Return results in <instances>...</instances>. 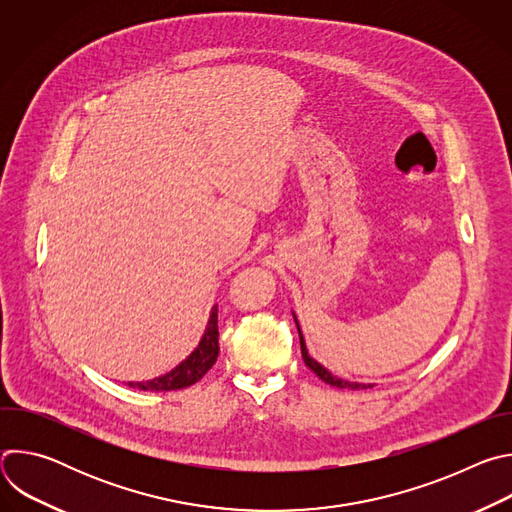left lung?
<instances>
[{"label": "left lung", "instance_id": "obj_1", "mask_svg": "<svg viewBox=\"0 0 512 512\" xmlns=\"http://www.w3.org/2000/svg\"><path fill=\"white\" fill-rule=\"evenodd\" d=\"M294 314V312H291ZM294 320H296V326H298V334H300V346H302V356H304V362L308 364L310 367V371H314L324 383H328V385H332V387H338V389H348V391H358V389H371V387H375L373 383H369V385H364V383H356V381H344V379H340V377H336V375H332L326 367H322V364L318 362V360H314L310 354H308V348H306V340H304V334H302V328H300V324H298V318H296V314H294Z\"/></svg>", "mask_w": 512, "mask_h": 512}]
</instances>
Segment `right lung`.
Listing matches in <instances>:
<instances>
[{"label": "right lung", "instance_id": "add662e5", "mask_svg": "<svg viewBox=\"0 0 512 512\" xmlns=\"http://www.w3.org/2000/svg\"><path fill=\"white\" fill-rule=\"evenodd\" d=\"M218 356V310L212 306L206 330L198 342V346L186 356L176 369L170 373L156 377L152 381H141V383H127L133 389L139 391H176V389H186L200 381L212 364L216 362Z\"/></svg>", "mask_w": 512, "mask_h": 512}]
</instances>
